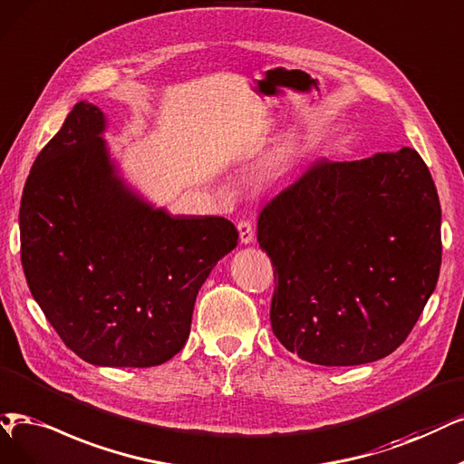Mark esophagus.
I'll return each instance as SVG.
<instances>
[{"label":"esophagus","mask_w":464,"mask_h":464,"mask_svg":"<svg viewBox=\"0 0 464 464\" xmlns=\"http://www.w3.org/2000/svg\"><path fill=\"white\" fill-rule=\"evenodd\" d=\"M237 229H238V237H241L243 245H250L254 241V227L250 221H238Z\"/></svg>","instance_id":"1"}]
</instances>
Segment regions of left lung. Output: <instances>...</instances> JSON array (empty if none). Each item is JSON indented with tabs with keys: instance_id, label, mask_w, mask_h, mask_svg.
<instances>
[{
	"instance_id": "obj_1",
	"label": "left lung",
	"mask_w": 464,
	"mask_h": 464,
	"mask_svg": "<svg viewBox=\"0 0 464 464\" xmlns=\"http://www.w3.org/2000/svg\"><path fill=\"white\" fill-rule=\"evenodd\" d=\"M441 208L415 149L315 162L258 218L271 327L304 362L363 365L413 331L441 266Z\"/></svg>"
}]
</instances>
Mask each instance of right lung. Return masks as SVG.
<instances>
[{
    "instance_id": "obj_1",
    "label": "right lung",
    "mask_w": 464,
    "mask_h": 464,
    "mask_svg": "<svg viewBox=\"0 0 464 464\" xmlns=\"http://www.w3.org/2000/svg\"><path fill=\"white\" fill-rule=\"evenodd\" d=\"M107 118L80 101L24 183L21 262L61 340L99 367H154L188 338L214 266L237 246L233 223L171 216L120 176Z\"/></svg>"
}]
</instances>
